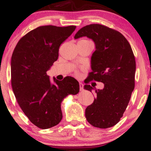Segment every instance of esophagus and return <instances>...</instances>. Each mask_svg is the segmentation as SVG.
<instances>
[{
  "label": "esophagus",
  "instance_id": "obj_1",
  "mask_svg": "<svg viewBox=\"0 0 151 151\" xmlns=\"http://www.w3.org/2000/svg\"><path fill=\"white\" fill-rule=\"evenodd\" d=\"M80 90L81 91H82L83 90H84V84H82V82H80Z\"/></svg>",
  "mask_w": 151,
  "mask_h": 151
}]
</instances>
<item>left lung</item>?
I'll return each mask as SVG.
<instances>
[{
    "mask_svg": "<svg viewBox=\"0 0 151 151\" xmlns=\"http://www.w3.org/2000/svg\"><path fill=\"white\" fill-rule=\"evenodd\" d=\"M82 37L91 39L95 45L88 81L94 80L104 84L103 89L95 88L97 96L86 108L85 116L95 127H111L123 116L134 89V53L129 43L121 32L104 25H87L80 28L74 38ZM84 88L90 91L94 89L88 84L84 85Z\"/></svg>",
    "mask_w": 151,
    "mask_h": 151,
    "instance_id": "obj_1",
    "label": "left lung"
}]
</instances>
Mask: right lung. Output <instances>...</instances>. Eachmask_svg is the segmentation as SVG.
<instances>
[{
  "mask_svg": "<svg viewBox=\"0 0 151 151\" xmlns=\"http://www.w3.org/2000/svg\"><path fill=\"white\" fill-rule=\"evenodd\" d=\"M76 28L39 27L19 39L13 52L11 74L15 97L30 121L42 129L59 123L63 100L79 93L75 78L67 76L59 81L54 78L52 82L46 73L58 59L60 44Z\"/></svg>",
  "mask_w": 151,
  "mask_h": 151,
  "instance_id": "obj_1",
  "label": "right lung"
}]
</instances>
